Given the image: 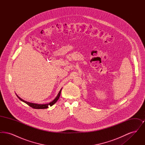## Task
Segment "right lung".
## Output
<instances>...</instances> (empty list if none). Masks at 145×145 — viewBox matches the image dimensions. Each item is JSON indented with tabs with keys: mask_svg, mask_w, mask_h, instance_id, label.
Segmentation results:
<instances>
[{
	"mask_svg": "<svg viewBox=\"0 0 145 145\" xmlns=\"http://www.w3.org/2000/svg\"><path fill=\"white\" fill-rule=\"evenodd\" d=\"M61 90H62V89L60 90V91H59L58 95H57V96L56 97V98H55V99H54L52 102H50V103H49L44 104L33 103L28 102L25 101H24L23 99H22L18 95H17V97L21 100V101H22V102H24L25 103L28 104V105L30 106V107H31V108H34V109H43L48 108L49 106H52L53 105H54V104L57 102V101L59 99V97H60V96Z\"/></svg>",
	"mask_w": 145,
	"mask_h": 145,
	"instance_id": "1",
	"label": "right lung"
}]
</instances>
